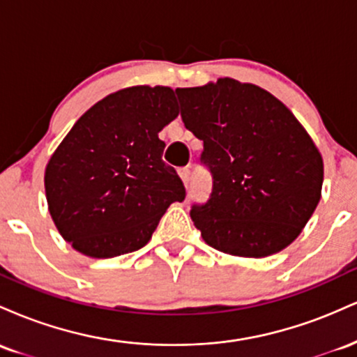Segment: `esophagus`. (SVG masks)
<instances>
[{"label": "esophagus", "instance_id": "1", "mask_svg": "<svg viewBox=\"0 0 357 357\" xmlns=\"http://www.w3.org/2000/svg\"><path fill=\"white\" fill-rule=\"evenodd\" d=\"M179 176H181L183 183L188 186V184H190V179H191V169L190 167H181V169H179Z\"/></svg>", "mask_w": 357, "mask_h": 357}]
</instances>
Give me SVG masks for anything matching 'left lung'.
I'll return each mask as SVG.
<instances>
[{
  "label": "left lung",
  "instance_id": "left-lung-1",
  "mask_svg": "<svg viewBox=\"0 0 357 357\" xmlns=\"http://www.w3.org/2000/svg\"><path fill=\"white\" fill-rule=\"evenodd\" d=\"M184 127L203 141L213 188L191 206L203 240L220 252L261 258L297 238L321 199L317 147L267 90L233 79L176 89Z\"/></svg>",
  "mask_w": 357,
  "mask_h": 357
}]
</instances>
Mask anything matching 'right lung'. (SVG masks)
Returning a JSON list of instances; mask_svg holds the SVG:
<instances>
[{"instance_id":"1","label":"right lung","mask_w":357,"mask_h":357,"mask_svg":"<svg viewBox=\"0 0 357 357\" xmlns=\"http://www.w3.org/2000/svg\"><path fill=\"white\" fill-rule=\"evenodd\" d=\"M169 87H130L97 102L56 147L45 171L48 210L84 255L110 258L151 240L186 190L162 161L159 130L178 117Z\"/></svg>"}]
</instances>
